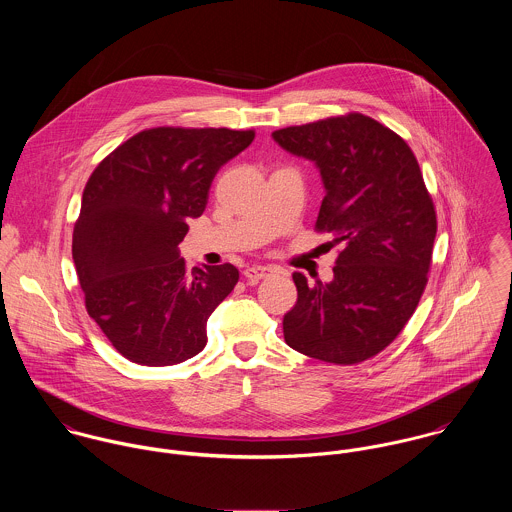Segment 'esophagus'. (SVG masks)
I'll use <instances>...</instances> for the list:
<instances>
[{"mask_svg":"<svg viewBox=\"0 0 512 512\" xmlns=\"http://www.w3.org/2000/svg\"><path fill=\"white\" fill-rule=\"evenodd\" d=\"M276 270L272 266H248L244 270V278L250 280V282H258V280H264L268 278L270 274H274Z\"/></svg>","mask_w":512,"mask_h":512,"instance_id":"esophagus-1","label":"esophagus"}]
</instances>
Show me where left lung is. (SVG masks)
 Wrapping results in <instances>:
<instances>
[{"label": "left lung", "instance_id": "left-lung-1", "mask_svg": "<svg viewBox=\"0 0 512 512\" xmlns=\"http://www.w3.org/2000/svg\"><path fill=\"white\" fill-rule=\"evenodd\" d=\"M272 136L319 167L325 197L315 230L343 244L333 282L293 274L297 301L284 315V339L323 363H363L400 335L428 284L438 217L418 159L359 112Z\"/></svg>", "mask_w": 512, "mask_h": 512}]
</instances>
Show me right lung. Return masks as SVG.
I'll use <instances>...</instances> for the list:
<instances>
[{"label":"right lung","mask_w":512,"mask_h":512,"mask_svg":"<svg viewBox=\"0 0 512 512\" xmlns=\"http://www.w3.org/2000/svg\"><path fill=\"white\" fill-rule=\"evenodd\" d=\"M254 130L159 126L108 153L86 181L73 260L88 315L132 363L169 366L199 355L207 319L234 290L232 264L187 272L177 244L203 215L220 167Z\"/></svg>","instance_id":"add662e5"}]
</instances>
